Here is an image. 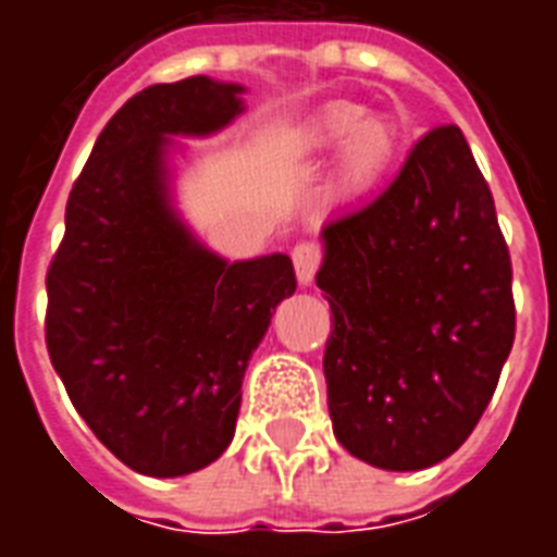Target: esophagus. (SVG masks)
Segmentation results:
<instances>
[{
  "instance_id": "obj_1",
  "label": "esophagus",
  "mask_w": 557,
  "mask_h": 557,
  "mask_svg": "<svg viewBox=\"0 0 557 557\" xmlns=\"http://www.w3.org/2000/svg\"><path fill=\"white\" fill-rule=\"evenodd\" d=\"M292 262H295V277L301 286H310L315 277V271H319V262H322V250H319V244H298L295 250H292Z\"/></svg>"
}]
</instances>
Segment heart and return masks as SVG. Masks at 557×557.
<instances>
[{
    "label": "heart",
    "instance_id": "heart-1",
    "mask_svg": "<svg viewBox=\"0 0 557 557\" xmlns=\"http://www.w3.org/2000/svg\"><path fill=\"white\" fill-rule=\"evenodd\" d=\"M295 151L307 160L339 154V190L363 196L385 182L399 154V134L387 119H375L367 115L363 107L343 103L304 127L295 139Z\"/></svg>",
    "mask_w": 557,
    "mask_h": 557
}]
</instances>
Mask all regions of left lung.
I'll return each instance as SVG.
<instances>
[{
  "instance_id": "8db88e82",
  "label": "left lung",
  "mask_w": 557,
  "mask_h": 557,
  "mask_svg": "<svg viewBox=\"0 0 557 557\" xmlns=\"http://www.w3.org/2000/svg\"><path fill=\"white\" fill-rule=\"evenodd\" d=\"M322 250L337 442L385 471L442 462L490 406L516 331L510 253L462 131H430L385 194L327 223Z\"/></svg>"
}]
</instances>
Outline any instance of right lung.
Listing matches in <instances>:
<instances>
[{"label": "right lung", "instance_id": "right-lung-1", "mask_svg": "<svg viewBox=\"0 0 557 557\" xmlns=\"http://www.w3.org/2000/svg\"><path fill=\"white\" fill-rule=\"evenodd\" d=\"M242 83L148 86L107 122L47 274V349L79 418L127 468L182 478L235 435L242 382L295 292L286 253L230 262L175 206V137L244 113Z\"/></svg>", "mask_w": 557, "mask_h": 557}]
</instances>
